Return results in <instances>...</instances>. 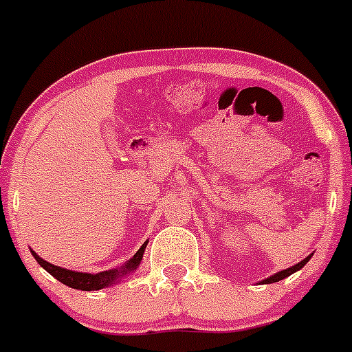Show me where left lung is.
<instances>
[{
    "mask_svg": "<svg viewBox=\"0 0 352 352\" xmlns=\"http://www.w3.org/2000/svg\"><path fill=\"white\" fill-rule=\"evenodd\" d=\"M311 258V254L308 255V257H305L303 261L301 262H298L296 265H291V267H287V269H285V271H279V272H276V274H272L271 278H267V279H264V281H262V285H271V283H278V281H281V279H285V278H287V276H291L293 274V272H296V271H300L301 267H303L305 264H307L308 261H310Z\"/></svg>",
    "mask_w": 352,
    "mask_h": 352,
    "instance_id": "obj_1",
    "label": "left lung"
}]
</instances>
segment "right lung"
<instances>
[{
    "mask_svg": "<svg viewBox=\"0 0 352 352\" xmlns=\"http://www.w3.org/2000/svg\"><path fill=\"white\" fill-rule=\"evenodd\" d=\"M146 245H148V242H144L143 245H141L140 250H138L136 254L133 255V258H131V261H127L122 267L112 269V271L98 272V274H88V272H76V271H69V269L58 267V265L51 264V262H47V261H44L42 257H38L34 250H30V252H32V255L35 257V261H37L38 264H41L42 267L49 272V274L54 276L58 281H61L63 285L74 287V289H81V291H97V289H102V287L112 286L113 283L119 281V278L129 274L131 271H136L141 264V258H143Z\"/></svg>",
    "mask_w": 352,
    "mask_h": 352,
    "instance_id": "obj_1",
    "label": "right lung"
}]
</instances>
